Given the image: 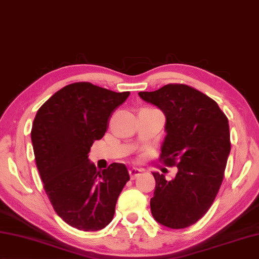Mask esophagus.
<instances>
[{
	"label": "esophagus",
	"instance_id": "obj_1",
	"mask_svg": "<svg viewBox=\"0 0 259 259\" xmlns=\"http://www.w3.org/2000/svg\"><path fill=\"white\" fill-rule=\"evenodd\" d=\"M140 173H141V169L135 168V167H133V168L129 169V175H130V179L131 180H135L137 176L140 175Z\"/></svg>",
	"mask_w": 259,
	"mask_h": 259
}]
</instances>
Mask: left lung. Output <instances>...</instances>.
I'll return each mask as SVG.
<instances>
[{"label":"left lung","mask_w":259,"mask_h":259,"mask_svg":"<svg viewBox=\"0 0 259 259\" xmlns=\"http://www.w3.org/2000/svg\"><path fill=\"white\" fill-rule=\"evenodd\" d=\"M138 94L165 114L160 159L177 167L171 181L153 173L151 214L160 225L183 229L206 213L219 192L230 153L229 123L215 101L184 84Z\"/></svg>","instance_id":"1"}]
</instances>
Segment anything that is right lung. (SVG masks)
<instances>
[{"label": "right lung", "instance_id": "right-lung-1", "mask_svg": "<svg viewBox=\"0 0 259 259\" xmlns=\"http://www.w3.org/2000/svg\"><path fill=\"white\" fill-rule=\"evenodd\" d=\"M129 94L74 83L56 92L35 114L31 141L46 194L56 213L78 230L108 226L130 180L124 164L96 170L89 159L94 140L104 136L112 113Z\"/></svg>", "mask_w": 259, "mask_h": 259}]
</instances>
